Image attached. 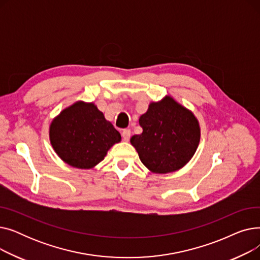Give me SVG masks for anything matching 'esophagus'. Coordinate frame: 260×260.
Listing matches in <instances>:
<instances>
[{
  "label": "esophagus",
  "mask_w": 260,
  "mask_h": 260,
  "mask_svg": "<svg viewBox=\"0 0 260 260\" xmlns=\"http://www.w3.org/2000/svg\"><path fill=\"white\" fill-rule=\"evenodd\" d=\"M122 138L124 141H128L129 138H131V129H123Z\"/></svg>",
  "instance_id": "1"
}]
</instances>
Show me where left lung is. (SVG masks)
Returning a JSON list of instances; mask_svg holds the SVG:
<instances>
[{
  "mask_svg": "<svg viewBox=\"0 0 260 260\" xmlns=\"http://www.w3.org/2000/svg\"><path fill=\"white\" fill-rule=\"evenodd\" d=\"M139 124L143 132L134 135L131 143L152 173L168 174L182 169L199 145L197 118L171 95L149 104Z\"/></svg>",
  "mask_w": 260,
  "mask_h": 260,
  "instance_id": "obj_1",
  "label": "left lung"
}]
</instances>
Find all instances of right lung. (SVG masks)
<instances>
[{"instance_id":"obj_1","label":"right lung","mask_w":260,"mask_h":260,"mask_svg":"<svg viewBox=\"0 0 260 260\" xmlns=\"http://www.w3.org/2000/svg\"><path fill=\"white\" fill-rule=\"evenodd\" d=\"M49 140L54 152L68 166L88 170L121 141V135L94 103L77 101L51 121Z\"/></svg>"}]
</instances>
